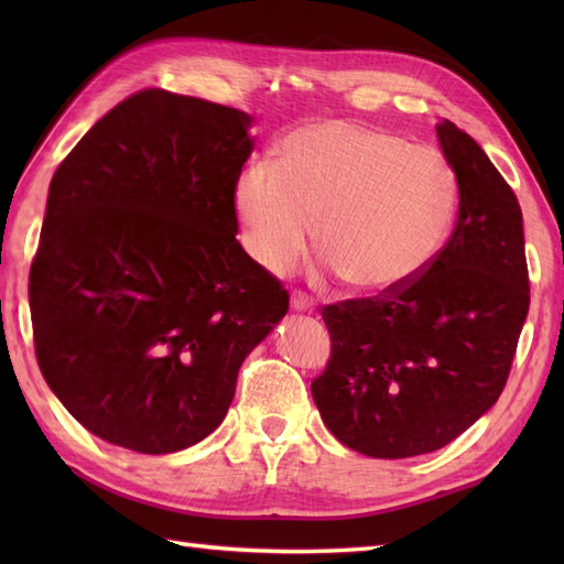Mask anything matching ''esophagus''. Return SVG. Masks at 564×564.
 I'll use <instances>...</instances> for the list:
<instances>
[{"mask_svg": "<svg viewBox=\"0 0 564 564\" xmlns=\"http://www.w3.org/2000/svg\"><path fill=\"white\" fill-rule=\"evenodd\" d=\"M291 310H295V313H313V297L295 291L291 297Z\"/></svg>", "mask_w": 564, "mask_h": 564, "instance_id": "1", "label": "esophagus"}]
</instances>
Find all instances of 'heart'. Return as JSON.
Here are the masks:
<instances>
[{"label": "heart", "mask_w": 564, "mask_h": 564, "mask_svg": "<svg viewBox=\"0 0 564 564\" xmlns=\"http://www.w3.org/2000/svg\"><path fill=\"white\" fill-rule=\"evenodd\" d=\"M453 166L429 145L349 121H315L281 142L279 162H251L235 186L247 245L273 275L317 245L354 291L388 295L422 273L453 223Z\"/></svg>", "instance_id": "b5f03b06"}]
</instances>
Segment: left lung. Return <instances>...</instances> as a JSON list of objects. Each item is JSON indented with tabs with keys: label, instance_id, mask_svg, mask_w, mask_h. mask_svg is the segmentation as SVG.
I'll use <instances>...</instances> for the list:
<instances>
[{
	"label": "left lung",
	"instance_id": "obj_1",
	"mask_svg": "<svg viewBox=\"0 0 564 564\" xmlns=\"http://www.w3.org/2000/svg\"><path fill=\"white\" fill-rule=\"evenodd\" d=\"M436 135L460 194L446 247L400 291L322 307L332 356L313 400L370 458L438 451L470 429L505 390L529 315L517 196L458 126Z\"/></svg>",
	"mask_w": 564,
	"mask_h": 564
}]
</instances>
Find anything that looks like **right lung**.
Segmentation results:
<instances>
[{
	"label": "right lung",
	"mask_w": 564,
	"mask_h": 564,
	"mask_svg": "<svg viewBox=\"0 0 564 564\" xmlns=\"http://www.w3.org/2000/svg\"><path fill=\"white\" fill-rule=\"evenodd\" d=\"M251 121L145 89L53 176L29 275L35 358L113 446L162 455L213 434L239 366L289 313V291L235 239Z\"/></svg>",
	"instance_id": "right-lung-1"
}]
</instances>
